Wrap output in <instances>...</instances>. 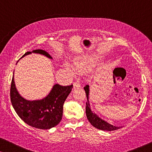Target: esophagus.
I'll return each instance as SVG.
<instances>
[{
	"mask_svg": "<svg viewBox=\"0 0 152 152\" xmlns=\"http://www.w3.org/2000/svg\"><path fill=\"white\" fill-rule=\"evenodd\" d=\"M73 86H74V88H78V87H80V86H81L80 82H79L78 80L75 81V82H74V84H73Z\"/></svg>",
	"mask_w": 152,
	"mask_h": 152,
	"instance_id": "1",
	"label": "esophagus"
}]
</instances>
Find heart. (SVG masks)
<instances>
[{"instance_id":"b5f03b06","label":"heart","mask_w":152,"mask_h":152,"mask_svg":"<svg viewBox=\"0 0 152 152\" xmlns=\"http://www.w3.org/2000/svg\"><path fill=\"white\" fill-rule=\"evenodd\" d=\"M92 60L88 59H83L80 61L75 62V66L76 69L78 70H86L90 66ZM66 66H68L66 65Z\"/></svg>"}]
</instances>
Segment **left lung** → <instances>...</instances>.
Listing matches in <instances>:
<instances>
[{
  "label": "left lung",
  "instance_id": "8db88e82",
  "mask_svg": "<svg viewBox=\"0 0 152 152\" xmlns=\"http://www.w3.org/2000/svg\"><path fill=\"white\" fill-rule=\"evenodd\" d=\"M85 93H86L87 102L86 104V117L88 118V121L90 123L94 126V127L98 129H101L103 131H114L117 130L118 129L122 128V126H115L112 125V124L108 123L107 122L104 121L100 118H99L96 114L93 113V111L91 110V106L88 102V94H89V86L88 85H86L84 87Z\"/></svg>",
  "mask_w": 152,
  "mask_h": 152
}]
</instances>
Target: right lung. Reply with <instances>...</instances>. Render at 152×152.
<instances>
[{
	"instance_id": "add662e5",
	"label": "right lung",
	"mask_w": 152,
	"mask_h": 152,
	"mask_svg": "<svg viewBox=\"0 0 152 152\" xmlns=\"http://www.w3.org/2000/svg\"><path fill=\"white\" fill-rule=\"evenodd\" d=\"M33 53L41 54L52 59L51 56L43 50H35ZM30 53H32L27 52L23 57ZM72 87V84L64 86L57 84L45 98L40 100L29 101L22 97L18 93L13 76L10 88V99L16 113L26 124L41 129H49L61 122L64 102Z\"/></svg>"
}]
</instances>
